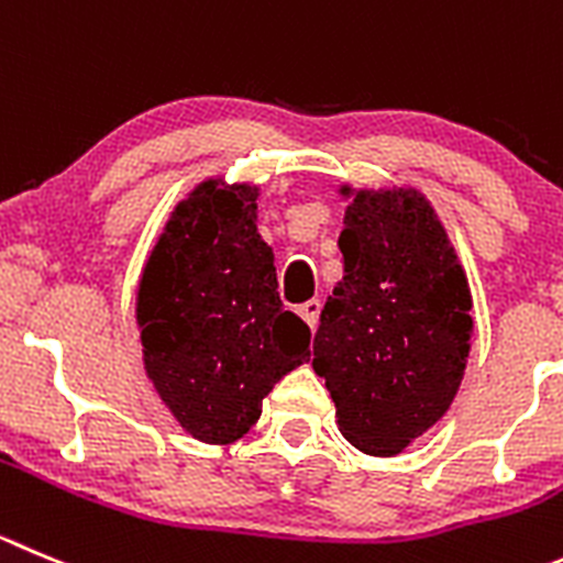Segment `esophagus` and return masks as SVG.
<instances>
[{
    "label": "esophagus",
    "mask_w": 563,
    "mask_h": 563,
    "mask_svg": "<svg viewBox=\"0 0 563 563\" xmlns=\"http://www.w3.org/2000/svg\"><path fill=\"white\" fill-rule=\"evenodd\" d=\"M319 311H322V302L319 299H308V302H302V306L297 308V313L302 319H306V324L311 330H317V322H319Z\"/></svg>",
    "instance_id": "esophagus-1"
}]
</instances>
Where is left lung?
<instances>
[{
	"mask_svg": "<svg viewBox=\"0 0 563 563\" xmlns=\"http://www.w3.org/2000/svg\"><path fill=\"white\" fill-rule=\"evenodd\" d=\"M339 250L344 277L319 317L313 372L346 441L397 455L455 400L470 358V286L419 191L355 194Z\"/></svg>",
	"mask_w": 563,
	"mask_h": 563,
	"instance_id": "8db88e82",
	"label": "left lung"
}]
</instances>
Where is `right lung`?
<instances>
[{"mask_svg":"<svg viewBox=\"0 0 563 563\" xmlns=\"http://www.w3.org/2000/svg\"><path fill=\"white\" fill-rule=\"evenodd\" d=\"M255 199V186L199 183L163 228L139 286L146 375L208 444L241 439L275 383L311 358L308 324L283 311Z\"/></svg>","mask_w":563,"mask_h":563,"instance_id":"1","label":"right lung"}]
</instances>
